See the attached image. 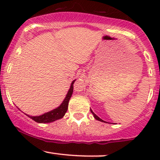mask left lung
Instances as JSON below:
<instances>
[{"label":"left lung","instance_id":"obj_1","mask_svg":"<svg viewBox=\"0 0 160 160\" xmlns=\"http://www.w3.org/2000/svg\"><path fill=\"white\" fill-rule=\"evenodd\" d=\"M90 111H91V113H92L93 117H94V118L95 119V120H98V121H101V122H106L105 121H104L103 120H102V119H101V118H99V117H98V116H97L96 114H95V113H94V112H93L92 111L91 109H90Z\"/></svg>","mask_w":160,"mask_h":160}]
</instances>
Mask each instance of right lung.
I'll return each instance as SVG.
<instances>
[{
    "instance_id": "add662e5",
    "label": "right lung",
    "mask_w": 160,
    "mask_h": 160,
    "mask_svg": "<svg viewBox=\"0 0 160 160\" xmlns=\"http://www.w3.org/2000/svg\"><path fill=\"white\" fill-rule=\"evenodd\" d=\"M75 80H73L72 82H71L70 89L68 92L67 95H66L65 99H64L62 103L60 104L58 108H55V109L52 110V111L47 112V113L40 116H30L26 114V113H25L24 112L23 113L28 117H30L31 119H32L33 120H34L37 122H39V123H48V122H52L57 120L62 119V117L65 116V113L68 111V102L71 95H72L73 89H74V82H75ZM18 109H19V111H21L19 108H18Z\"/></svg>"
}]
</instances>
